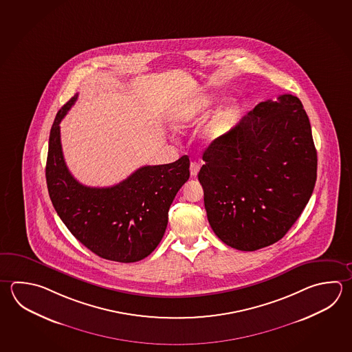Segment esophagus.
<instances>
[{"instance_id": "esophagus-1", "label": "esophagus", "mask_w": 352, "mask_h": 352, "mask_svg": "<svg viewBox=\"0 0 352 352\" xmlns=\"http://www.w3.org/2000/svg\"><path fill=\"white\" fill-rule=\"evenodd\" d=\"M199 170V163H198V162H192V163H190V175H192V177H197Z\"/></svg>"}]
</instances>
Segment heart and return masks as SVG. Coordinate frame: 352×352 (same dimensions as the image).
Returning <instances> with one entry per match:
<instances>
[{"label":"heart","instance_id":"b5f03b06","mask_svg":"<svg viewBox=\"0 0 352 352\" xmlns=\"http://www.w3.org/2000/svg\"><path fill=\"white\" fill-rule=\"evenodd\" d=\"M212 96L203 94L198 100H195L192 104L188 106H182L177 108L172 114L173 126L175 128H186L192 123V120L197 118L199 113L204 112L206 108L212 106ZM236 114V106L235 104H229L224 109L220 111L217 118L214 120L209 129H208V135L210 138H214L217 134H220L226 129V126L229 124V122L234 118Z\"/></svg>","mask_w":352,"mask_h":352}]
</instances>
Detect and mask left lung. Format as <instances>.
Listing matches in <instances>:
<instances>
[{
  "mask_svg": "<svg viewBox=\"0 0 352 352\" xmlns=\"http://www.w3.org/2000/svg\"><path fill=\"white\" fill-rule=\"evenodd\" d=\"M198 179L212 232L254 252L281 239L314 192L318 154L310 120L292 94L265 100L212 142Z\"/></svg>",
  "mask_w": 352,
  "mask_h": 352,
  "instance_id": "obj_1",
  "label": "left lung"
}]
</instances>
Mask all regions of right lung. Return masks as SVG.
Returning <instances> with one entry per match:
<instances>
[{
    "label": "right lung",
    "mask_w": 352,
    "mask_h": 352,
    "mask_svg": "<svg viewBox=\"0 0 352 352\" xmlns=\"http://www.w3.org/2000/svg\"><path fill=\"white\" fill-rule=\"evenodd\" d=\"M77 97L60 108L50 133L46 164L50 198L60 220L87 249L103 259L140 261L163 238L170 204L189 179L190 162L183 155L169 164L142 166L108 188L80 184L67 168L60 132V120Z\"/></svg>",
    "instance_id": "add662e5"
}]
</instances>
